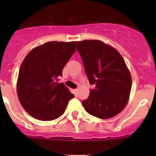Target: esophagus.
<instances>
[{
  "label": "esophagus",
  "mask_w": 156,
  "mask_h": 156,
  "mask_svg": "<svg viewBox=\"0 0 156 156\" xmlns=\"http://www.w3.org/2000/svg\"><path fill=\"white\" fill-rule=\"evenodd\" d=\"M73 91V93L75 94V95H77V94H78V89H74Z\"/></svg>",
  "instance_id": "1"
}]
</instances>
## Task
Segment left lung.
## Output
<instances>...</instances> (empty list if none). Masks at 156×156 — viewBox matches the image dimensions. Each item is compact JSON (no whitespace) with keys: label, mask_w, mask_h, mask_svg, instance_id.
<instances>
[{"label":"left lung","mask_w":156,"mask_h":156,"mask_svg":"<svg viewBox=\"0 0 156 156\" xmlns=\"http://www.w3.org/2000/svg\"><path fill=\"white\" fill-rule=\"evenodd\" d=\"M77 50L86 73L95 89L83 101L88 113L100 119L116 116L125 108L130 94L132 78L123 57L116 48L100 40H83Z\"/></svg>","instance_id":"1"}]
</instances>
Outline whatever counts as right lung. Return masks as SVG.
<instances>
[{"label": "right lung", "instance_id": "add662e5", "mask_svg": "<svg viewBox=\"0 0 156 156\" xmlns=\"http://www.w3.org/2000/svg\"><path fill=\"white\" fill-rule=\"evenodd\" d=\"M75 50L76 41H51L35 47L26 56L18 73L17 94L30 116L52 121L65 112L74 95L57 81Z\"/></svg>", "mask_w": 156, "mask_h": 156}]
</instances>
